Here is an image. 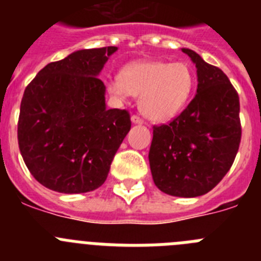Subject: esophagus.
I'll use <instances>...</instances> for the list:
<instances>
[{"instance_id": "esophagus-1", "label": "esophagus", "mask_w": 261, "mask_h": 261, "mask_svg": "<svg viewBox=\"0 0 261 261\" xmlns=\"http://www.w3.org/2000/svg\"><path fill=\"white\" fill-rule=\"evenodd\" d=\"M132 121H133V124H142V123H144V120H142L140 116H137V115H133Z\"/></svg>"}]
</instances>
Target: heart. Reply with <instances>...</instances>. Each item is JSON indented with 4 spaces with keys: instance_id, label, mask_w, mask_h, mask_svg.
Wrapping results in <instances>:
<instances>
[{
    "instance_id": "b5f03b06",
    "label": "heart",
    "mask_w": 261,
    "mask_h": 261,
    "mask_svg": "<svg viewBox=\"0 0 261 261\" xmlns=\"http://www.w3.org/2000/svg\"><path fill=\"white\" fill-rule=\"evenodd\" d=\"M195 85L193 70L186 62L153 60L124 66L119 82H110L108 90L119 98L141 96L140 108L147 119L168 121L186 107Z\"/></svg>"
}]
</instances>
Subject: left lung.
Wrapping results in <instances>:
<instances>
[{"mask_svg":"<svg viewBox=\"0 0 261 261\" xmlns=\"http://www.w3.org/2000/svg\"><path fill=\"white\" fill-rule=\"evenodd\" d=\"M197 69V94L179 116L153 126L149 151L154 184L177 197L212 191L227 174L242 137L239 96L227 75L183 48Z\"/></svg>","mask_w":261,"mask_h":261,"instance_id":"1","label":"left lung"}]
</instances>
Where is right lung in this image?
I'll return each mask as SVG.
<instances>
[{
	"instance_id": "obj_1",
	"label": "right lung",
	"mask_w": 261,
	"mask_h": 261,
	"mask_svg": "<svg viewBox=\"0 0 261 261\" xmlns=\"http://www.w3.org/2000/svg\"><path fill=\"white\" fill-rule=\"evenodd\" d=\"M117 47L81 49L41 69L24 90L18 144L36 180L61 193L102 186L130 129L126 110L106 108L98 75Z\"/></svg>"
}]
</instances>
